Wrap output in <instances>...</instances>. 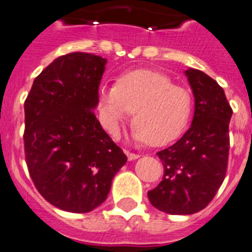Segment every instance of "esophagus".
Segmentation results:
<instances>
[{
	"label": "esophagus",
	"instance_id": "esophagus-1",
	"mask_svg": "<svg viewBox=\"0 0 252 252\" xmlns=\"http://www.w3.org/2000/svg\"><path fill=\"white\" fill-rule=\"evenodd\" d=\"M124 153H126V155L128 156V160H129V161L135 160V158H139L138 154H135V153H130V151H128V150H126V151H124Z\"/></svg>",
	"mask_w": 252,
	"mask_h": 252
}]
</instances>
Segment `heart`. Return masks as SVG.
<instances>
[{
  "mask_svg": "<svg viewBox=\"0 0 252 252\" xmlns=\"http://www.w3.org/2000/svg\"><path fill=\"white\" fill-rule=\"evenodd\" d=\"M98 99L102 123L112 136L119 135L122 124L134 112L133 136L153 145L177 139L192 113L191 94L153 70L124 72L116 85H102Z\"/></svg>",
  "mask_w": 252,
  "mask_h": 252,
  "instance_id": "1",
  "label": "heart"
}]
</instances>
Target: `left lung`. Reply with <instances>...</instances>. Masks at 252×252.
<instances>
[{
    "label": "left lung",
    "mask_w": 252,
    "mask_h": 252,
    "mask_svg": "<svg viewBox=\"0 0 252 252\" xmlns=\"http://www.w3.org/2000/svg\"><path fill=\"white\" fill-rule=\"evenodd\" d=\"M186 76L194 96L191 128L172 146L158 151L161 182L148 192L150 203L168 214H193L206 208L225 178L231 109L224 90L201 70Z\"/></svg>",
    "instance_id": "8db88e82"
}]
</instances>
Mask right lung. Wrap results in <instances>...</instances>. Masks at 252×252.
Instances as JSON below:
<instances>
[{"mask_svg":"<svg viewBox=\"0 0 252 252\" xmlns=\"http://www.w3.org/2000/svg\"><path fill=\"white\" fill-rule=\"evenodd\" d=\"M106 59L59 56L35 77L24 101V155L39 193L56 208L87 213L106 201L126 156L92 109Z\"/></svg>","mask_w":252,"mask_h":252,"instance_id":"right-lung-1","label":"right lung"}]
</instances>
